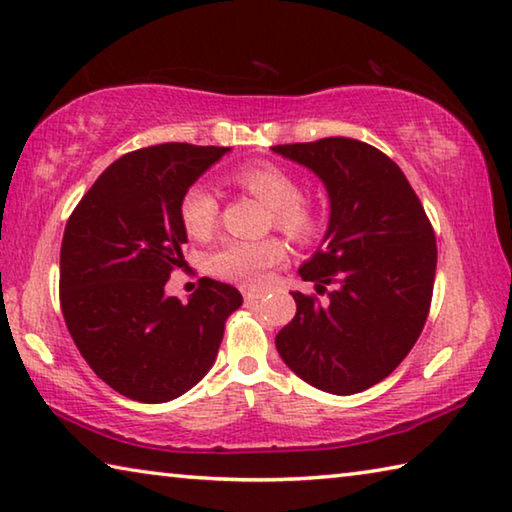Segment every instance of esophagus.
Masks as SVG:
<instances>
[{"instance_id": "obj_1", "label": "esophagus", "mask_w": 512, "mask_h": 512, "mask_svg": "<svg viewBox=\"0 0 512 512\" xmlns=\"http://www.w3.org/2000/svg\"><path fill=\"white\" fill-rule=\"evenodd\" d=\"M262 296H264V293H259V291H246L244 300H246V305H255V302Z\"/></svg>"}]
</instances>
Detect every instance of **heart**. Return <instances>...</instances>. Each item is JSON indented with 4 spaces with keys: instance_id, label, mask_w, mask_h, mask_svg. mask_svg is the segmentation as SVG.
<instances>
[{
    "instance_id": "b5f03b06",
    "label": "heart",
    "mask_w": 512,
    "mask_h": 512,
    "mask_svg": "<svg viewBox=\"0 0 512 512\" xmlns=\"http://www.w3.org/2000/svg\"><path fill=\"white\" fill-rule=\"evenodd\" d=\"M235 183L257 196L273 210V221L293 241H309L316 235L318 221L314 212L302 203L296 178L275 164H248L235 171ZM180 219L185 230L196 239H205L219 221V198L205 183H196L180 201ZM284 259V246L277 239L225 241L210 255V271L221 280L259 287L266 280L268 268Z\"/></svg>"
}]
</instances>
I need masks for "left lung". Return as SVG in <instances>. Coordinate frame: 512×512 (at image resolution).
I'll return each mask as SVG.
<instances>
[{
	"instance_id": "8db88e82",
	"label": "left lung",
	"mask_w": 512,
	"mask_h": 512,
	"mask_svg": "<svg viewBox=\"0 0 512 512\" xmlns=\"http://www.w3.org/2000/svg\"><path fill=\"white\" fill-rule=\"evenodd\" d=\"M323 180L329 223L300 277L327 302L293 291L296 316L275 336L282 361L332 395L375 386L411 352L429 314L436 235L402 169L366 142L325 137L273 146Z\"/></svg>"
}]
</instances>
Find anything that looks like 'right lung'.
<instances>
[{
  "instance_id": "1",
  "label": "right lung",
  "mask_w": 512,
  "mask_h": 512,
  "mask_svg": "<svg viewBox=\"0 0 512 512\" xmlns=\"http://www.w3.org/2000/svg\"><path fill=\"white\" fill-rule=\"evenodd\" d=\"M228 146L158 144L121 155L69 216L60 248V307L76 348L117 393L176 400L212 368L230 284L203 277L187 302L164 293L185 264L180 201Z\"/></svg>"
}]
</instances>
